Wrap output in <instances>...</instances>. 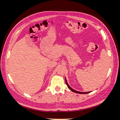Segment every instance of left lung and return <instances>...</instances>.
<instances>
[{
    "instance_id": "8db88e82",
    "label": "left lung",
    "mask_w": 120,
    "mask_h": 120,
    "mask_svg": "<svg viewBox=\"0 0 120 120\" xmlns=\"http://www.w3.org/2000/svg\"><path fill=\"white\" fill-rule=\"evenodd\" d=\"M65 80H66V85H67V86H68V88H69L70 89L72 92H74V93H78V94H88V93H90L91 92H79V91H77V90H74L73 89H72L71 87L69 86V85L68 84V82H67V79H66V77H65Z\"/></svg>"
}]
</instances>
